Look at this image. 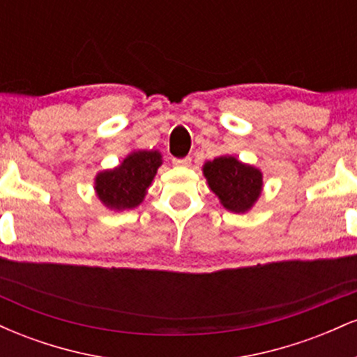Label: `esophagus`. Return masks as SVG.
<instances>
[{
    "mask_svg": "<svg viewBox=\"0 0 357 357\" xmlns=\"http://www.w3.org/2000/svg\"><path fill=\"white\" fill-rule=\"evenodd\" d=\"M173 162L176 166H190L191 165V158L190 155H186V158H181V159H173Z\"/></svg>",
    "mask_w": 357,
    "mask_h": 357,
    "instance_id": "esophagus-1",
    "label": "esophagus"
}]
</instances>
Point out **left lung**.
Listing matches in <instances>:
<instances>
[{
  "label": "left lung",
  "mask_w": 357,
  "mask_h": 357,
  "mask_svg": "<svg viewBox=\"0 0 357 357\" xmlns=\"http://www.w3.org/2000/svg\"><path fill=\"white\" fill-rule=\"evenodd\" d=\"M203 174L220 203L233 213L248 211L261 195V171L243 165L233 155H220L204 162Z\"/></svg>",
  "instance_id": "obj_1"
}]
</instances>
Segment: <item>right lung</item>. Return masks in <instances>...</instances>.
<instances>
[{
	"instance_id": "obj_1",
	"label": "right lung",
	"mask_w": 357,
	"mask_h": 357,
	"mask_svg": "<svg viewBox=\"0 0 357 357\" xmlns=\"http://www.w3.org/2000/svg\"><path fill=\"white\" fill-rule=\"evenodd\" d=\"M161 165L159 151L130 153L117 167L96 176L97 196L109 210H132L142 203Z\"/></svg>"
}]
</instances>
